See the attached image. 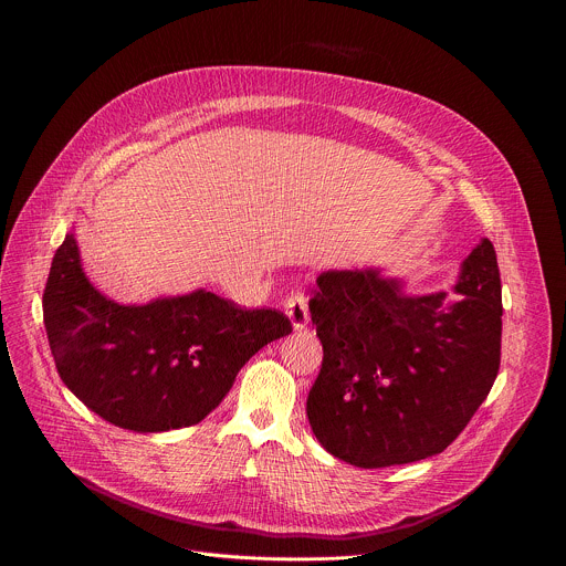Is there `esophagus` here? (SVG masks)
Returning a JSON list of instances; mask_svg holds the SVG:
<instances>
[{
    "label": "esophagus",
    "mask_w": 566,
    "mask_h": 566,
    "mask_svg": "<svg viewBox=\"0 0 566 566\" xmlns=\"http://www.w3.org/2000/svg\"><path fill=\"white\" fill-rule=\"evenodd\" d=\"M284 308L286 315L291 317L295 329H304L308 325V304H306V295L304 291L295 289L284 297Z\"/></svg>",
    "instance_id": "34e87169"
}]
</instances>
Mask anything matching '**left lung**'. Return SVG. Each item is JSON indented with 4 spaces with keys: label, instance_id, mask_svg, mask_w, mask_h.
Wrapping results in <instances>:
<instances>
[{
    "label": "left lung",
    "instance_id": "8db88e82",
    "mask_svg": "<svg viewBox=\"0 0 566 566\" xmlns=\"http://www.w3.org/2000/svg\"><path fill=\"white\" fill-rule=\"evenodd\" d=\"M450 293L408 297L376 271L317 277L308 300L322 367L308 389L315 439L358 468L443 452L486 400L502 360V282L489 239Z\"/></svg>",
    "mask_w": 566,
    "mask_h": 566
}]
</instances>
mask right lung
Wrapping results in <instances>:
<instances>
[{
	"label": "right lung",
	"instance_id": "obj_1",
	"mask_svg": "<svg viewBox=\"0 0 566 566\" xmlns=\"http://www.w3.org/2000/svg\"><path fill=\"white\" fill-rule=\"evenodd\" d=\"M42 308L62 382L92 412L134 432L203 421L251 356L293 332L277 308H247L210 291L116 304L80 269L73 234L53 255Z\"/></svg>",
	"mask_w": 566,
	"mask_h": 566
}]
</instances>
